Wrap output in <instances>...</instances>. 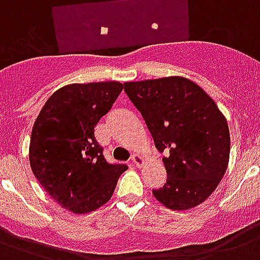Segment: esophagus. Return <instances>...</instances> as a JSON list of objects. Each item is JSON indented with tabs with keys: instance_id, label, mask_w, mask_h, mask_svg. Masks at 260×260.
Wrapping results in <instances>:
<instances>
[{
	"instance_id": "obj_1",
	"label": "esophagus",
	"mask_w": 260,
	"mask_h": 260,
	"mask_svg": "<svg viewBox=\"0 0 260 260\" xmlns=\"http://www.w3.org/2000/svg\"><path fill=\"white\" fill-rule=\"evenodd\" d=\"M132 163H134L136 167H142L143 163H144V159H143L139 154H134L132 155Z\"/></svg>"
}]
</instances>
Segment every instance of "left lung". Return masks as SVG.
<instances>
[{
	"label": "left lung",
	"mask_w": 260,
	"mask_h": 260,
	"mask_svg": "<svg viewBox=\"0 0 260 260\" xmlns=\"http://www.w3.org/2000/svg\"><path fill=\"white\" fill-rule=\"evenodd\" d=\"M124 91L142 113L163 163L166 183L152 190L173 210L200 205L213 193L230 162L228 122L216 102L183 77L124 83Z\"/></svg>",
	"instance_id": "1"
}]
</instances>
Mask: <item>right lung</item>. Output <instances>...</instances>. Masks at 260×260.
<instances>
[{"label": "right lung", "instance_id": "right-lung-1", "mask_svg": "<svg viewBox=\"0 0 260 260\" xmlns=\"http://www.w3.org/2000/svg\"><path fill=\"white\" fill-rule=\"evenodd\" d=\"M122 87L113 81L66 85L47 100L32 128V173L55 202L75 214L109 201L128 169L106 162L94 136Z\"/></svg>", "mask_w": 260, "mask_h": 260}]
</instances>
